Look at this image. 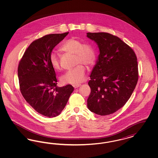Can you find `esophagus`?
Instances as JSON below:
<instances>
[{
  "label": "esophagus",
  "mask_w": 158,
  "mask_h": 158,
  "mask_svg": "<svg viewBox=\"0 0 158 158\" xmlns=\"http://www.w3.org/2000/svg\"><path fill=\"white\" fill-rule=\"evenodd\" d=\"M81 86V84H77V85H73V86L75 88H79V86Z\"/></svg>",
  "instance_id": "esophagus-1"
}]
</instances>
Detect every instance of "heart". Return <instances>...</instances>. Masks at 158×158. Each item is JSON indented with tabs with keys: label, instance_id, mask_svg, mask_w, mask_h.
Here are the masks:
<instances>
[{
	"label": "heart",
	"instance_id": "1",
	"mask_svg": "<svg viewBox=\"0 0 158 158\" xmlns=\"http://www.w3.org/2000/svg\"><path fill=\"white\" fill-rule=\"evenodd\" d=\"M61 50L66 53L75 54V68L69 70L61 77V81L64 83L77 85L82 82L86 78V69L83 64L90 66L95 63L96 52L92 45L82 43L75 38H71L63 44ZM50 62L53 69L59 70L60 60L57 53H53L50 56Z\"/></svg>",
	"mask_w": 158,
	"mask_h": 158
}]
</instances>
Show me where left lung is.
Wrapping results in <instances>:
<instances>
[{
    "label": "left lung",
    "instance_id": "left-lung-1",
    "mask_svg": "<svg viewBox=\"0 0 158 158\" xmlns=\"http://www.w3.org/2000/svg\"><path fill=\"white\" fill-rule=\"evenodd\" d=\"M99 54L88 85L87 106L91 112L108 115L126 104L138 81V64L133 50L120 38L106 32H88Z\"/></svg>",
    "mask_w": 158,
    "mask_h": 158
}]
</instances>
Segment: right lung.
Segmentation results:
<instances>
[{
	"label": "right lung",
	"mask_w": 158,
	"mask_h": 158,
	"mask_svg": "<svg viewBox=\"0 0 158 158\" xmlns=\"http://www.w3.org/2000/svg\"><path fill=\"white\" fill-rule=\"evenodd\" d=\"M68 34H48L34 41L18 65V76L23 97L37 113L49 118L61 113L74 90L71 85L57 86L56 75L50 62L53 48Z\"/></svg>",
	"instance_id": "obj_1"
}]
</instances>
